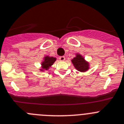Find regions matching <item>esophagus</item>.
Here are the masks:
<instances>
[{
    "label": "esophagus",
    "mask_w": 124,
    "mask_h": 124,
    "mask_svg": "<svg viewBox=\"0 0 124 124\" xmlns=\"http://www.w3.org/2000/svg\"><path fill=\"white\" fill-rule=\"evenodd\" d=\"M59 59L60 61H65V56H61L59 57Z\"/></svg>",
    "instance_id": "34e87169"
}]
</instances>
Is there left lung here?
Segmentation results:
<instances>
[{
  "label": "left lung",
  "instance_id": "obj_1",
  "mask_svg": "<svg viewBox=\"0 0 124 124\" xmlns=\"http://www.w3.org/2000/svg\"><path fill=\"white\" fill-rule=\"evenodd\" d=\"M71 62L78 71L84 72L89 69V63L85 61L84 59L80 54H76V57L71 60Z\"/></svg>",
  "mask_w": 124,
  "mask_h": 124
}]
</instances>
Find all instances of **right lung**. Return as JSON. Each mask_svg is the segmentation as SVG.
<instances>
[{
  "mask_svg": "<svg viewBox=\"0 0 124 124\" xmlns=\"http://www.w3.org/2000/svg\"><path fill=\"white\" fill-rule=\"evenodd\" d=\"M56 61V59L53 57H48L46 56L45 57L43 62L41 63V65H42V68L45 70H48V68L52 65L54 62Z\"/></svg>",
  "mask_w": 124,
  "mask_h": 124,
  "instance_id": "1",
  "label": "right lung"
}]
</instances>
